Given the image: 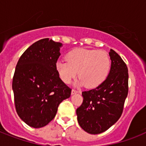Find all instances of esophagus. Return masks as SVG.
Instances as JSON below:
<instances>
[{"label":"esophagus","instance_id":"1","mask_svg":"<svg viewBox=\"0 0 146 146\" xmlns=\"http://www.w3.org/2000/svg\"><path fill=\"white\" fill-rule=\"evenodd\" d=\"M78 92H80L77 91V90H76V89H72V92H71L72 95H73V94H76V93H78Z\"/></svg>","mask_w":146,"mask_h":146}]
</instances>
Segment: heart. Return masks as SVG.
<instances>
[{
  "label": "heart",
  "mask_w": 146,
  "mask_h": 146,
  "mask_svg": "<svg viewBox=\"0 0 146 146\" xmlns=\"http://www.w3.org/2000/svg\"><path fill=\"white\" fill-rule=\"evenodd\" d=\"M66 60L56 64L60 77L66 84L74 80L77 74L79 84L89 89L96 88L106 80L111 69L108 54L102 50L76 48L66 55Z\"/></svg>",
  "instance_id": "1"
}]
</instances>
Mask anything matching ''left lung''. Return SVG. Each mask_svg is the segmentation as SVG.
I'll return each instance as SVG.
<instances>
[{
  "label": "left lung",
  "instance_id": "obj_1",
  "mask_svg": "<svg viewBox=\"0 0 146 146\" xmlns=\"http://www.w3.org/2000/svg\"><path fill=\"white\" fill-rule=\"evenodd\" d=\"M111 67L108 76L96 89L82 92V104L76 109L82 129L91 134L106 131L122 114L128 95V69L120 55L111 49Z\"/></svg>",
  "mask_w": 146,
  "mask_h": 146
}]
</instances>
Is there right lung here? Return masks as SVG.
Segmentation results:
<instances>
[{"mask_svg":"<svg viewBox=\"0 0 146 146\" xmlns=\"http://www.w3.org/2000/svg\"><path fill=\"white\" fill-rule=\"evenodd\" d=\"M61 45L49 38L39 40L24 51L16 66L12 84L16 111L34 128L48 124L59 104L71 95L56 68Z\"/></svg>","mask_w":146,"mask_h":146,"instance_id":"add662e5","label":"right lung"}]
</instances>
